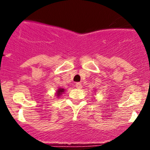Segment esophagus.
<instances>
[{
	"label": "esophagus",
	"instance_id": "34e87169",
	"mask_svg": "<svg viewBox=\"0 0 150 150\" xmlns=\"http://www.w3.org/2000/svg\"><path fill=\"white\" fill-rule=\"evenodd\" d=\"M82 84L80 83H76V88H79V89H80V88H82Z\"/></svg>",
	"mask_w": 150,
	"mask_h": 150
}]
</instances>
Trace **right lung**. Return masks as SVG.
Returning a JSON list of instances; mask_svg holds the SVG:
<instances>
[{
    "label": "right lung",
    "mask_w": 150,
    "mask_h": 150,
    "mask_svg": "<svg viewBox=\"0 0 150 150\" xmlns=\"http://www.w3.org/2000/svg\"><path fill=\"white\" fill-rule=\"evenodd\" d=\"M64 91H65V89H64L63 88H59L57 89L56 92H55V95H56L57 98H59V97L63 95V93H64Z\"/></svg>",
    "instance_id": "add662e5"
}]
</instances>
